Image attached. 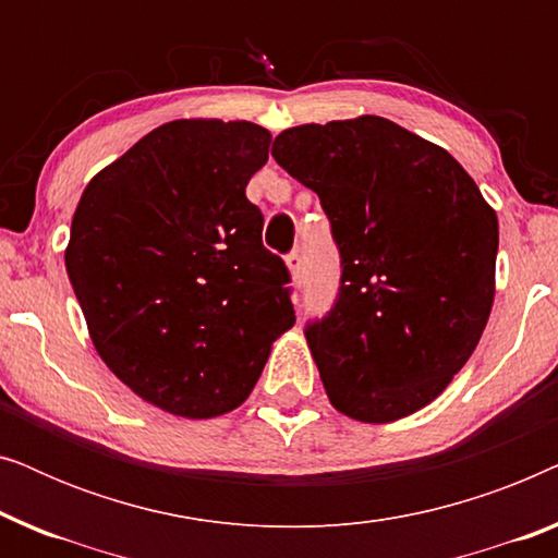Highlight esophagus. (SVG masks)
<instances>
[{"mask_svg": "<svg viewBox=\"0 0 558 558\" xmlns=\"http://www.w3.org/2000/svg\"><path fill=\"white\" fill-rule=\"evenodd\" d=\"M287 266H289V274H292V279L300 281L302 274H304V264H302V256L296 254V251H294V254L287 256Z\"/></svg>", "mask_w": 558, "mask_h": 558, "instance_id": "1", "label": "esophagus"}]
</instances>
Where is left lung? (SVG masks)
Returning <instances> with one entry per match:
<instances>
[{
	"label": "left lung",
	"instance_id": "1",
	"mask_svg": "<svg viewBox=\"0 0 558 558\" xmlns=\"http://www.w3.org/2000/svg\"><path fill=\"white\" fill-rule=\"evenodd\" d=\"M271 155L319 195L340 248L338 302L304 332L330 403L365 424L424 409L490 317L495 210L447 149L384 117L292 126Z\"/></svg>",
	"mask_w": 558,
	"mask_h": 558
}]
</instances>
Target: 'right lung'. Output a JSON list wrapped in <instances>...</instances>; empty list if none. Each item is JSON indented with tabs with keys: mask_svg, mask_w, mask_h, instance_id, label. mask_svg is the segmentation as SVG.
Instances as JSON below:
<instances>
[{
	"mask_svg": "<svg viewBox=\"0 0 558 558\" xmlns=\"http://www.w3.org/2000/svg\"><path fill=\"white\" fill-rule=\"evenodd\" d=\"M271 134L178 119L104 167L73 213L65 269L121 384L182 418L239 409L294 325L289 271L246 185Z\"/></svg>",
	"mask_w": 558,
	"mask_h": 558,
	"instance_id": "1",
	"label": "right lung"
}]
</instances>
